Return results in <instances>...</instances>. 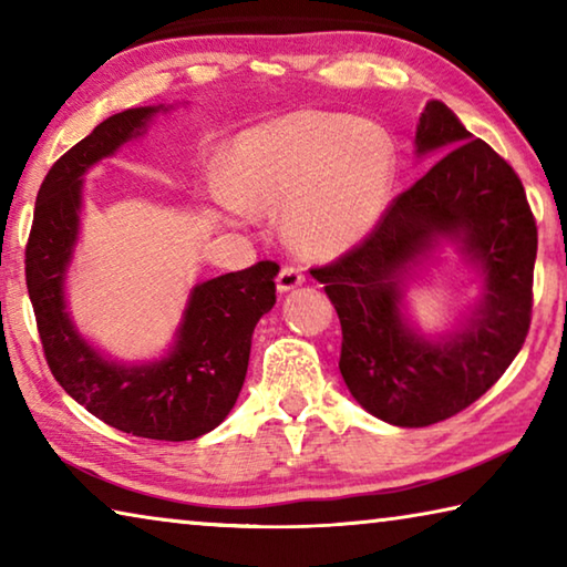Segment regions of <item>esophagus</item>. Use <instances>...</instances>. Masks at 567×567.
<instances>
[{
	"label": "esophagus",
	"mask_w": 567,
	"mask_h": 567,
	"mask_svg": "<svg viewBox=\"0 0 567 567\" xmlns=\"http://www.w3.org/2000/svg\"><path fill=\"white\" fill-rule=\"evenodd\" d=\"M302 282H305L302 270H297V267H282L280 275H277V292H290Z\"/></svg>",
	"instance_id": "1"
}]
</instances>
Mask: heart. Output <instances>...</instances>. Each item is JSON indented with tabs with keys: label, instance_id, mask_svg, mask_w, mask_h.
Masks as SVG:
<instances>
[{
	"label": "heart",
	"instance_id": "1",
	"mask_svg": "<svg viewBox=\"0 0 567 567\" xmlns=\"http://www.w3.org/2000/svg\"><path fill=\"white\" fill-rule=\"evenodd\" d=\"M225 175L227 185H209L225 217L285 207L292 247L328 260L360 245L380 223L395 182V145L378 122L300 110L237 134Z\"/></svg>",
	"mask_w": 567,
	"mask_h": 567
}]
</instances>
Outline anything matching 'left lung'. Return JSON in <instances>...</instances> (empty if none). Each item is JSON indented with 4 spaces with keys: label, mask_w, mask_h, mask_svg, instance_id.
I'll return each instance as SVG.
<instances>
[{
    "label": "left lung",
    "mask_w": 567,
    "mask_h": 567,
    "mask_svg": "<svg viewBox=\"0 0 567 567\" xmlns=\"http://www.w3.org/2000/svg\"><path fill=\"white\" fill-rule=\"evenodd\" d=\"M443 151L360 247L312 270L342 324L344 385L370 415L398 427L433 425L473 405L501 380L530 328L537 227L523 182L447 104L430 100L415 155ZM443 241L464 255L481 295L453 331L425 336L406 318L404 292Z\"/></svg>",
    "instance_id": "1"
}]
</instances>
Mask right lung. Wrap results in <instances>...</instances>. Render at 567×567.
I'll list each match as a JSON object with an SVG mask.
<instances>
[{"mask_svg":"<svg viewBox=\"0 0 567 567\" xmlns=\"http://www.w3.org/2000/svg\"><path fill=\"white\" fill-rule=\"evenodd\" d=\"M169 110L157 104L112 114L54 162L34 205L27 290L47 364L66 395L122 433L182 443L215 430L235 408L255 324L277 300L280 265L265 260L192 287L169 350L147 362L102 354L76 330L64 297L80 239L84 175Z\"/></svg>","mask_w":567,"mask_h":567,"instance_id":"add662e5","label":"right lung"}]
</instances>
